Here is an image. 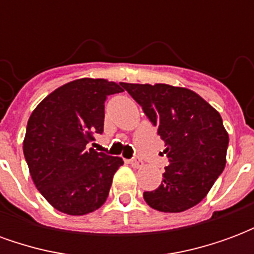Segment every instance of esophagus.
Returning <instances> with one entry per match:
<instances>
[{
    "label": "esophagus",
    "instance_id": "esophagus-1",
    "mask_svg": "<svg viewBox=\"0 0 254 254\" xmlns=\"http://www.w3.org/2000/svg\"><path fill=\"white\" fill-rule=\"evenodd\" d=\"M129 163H130V166H132L133 169H140V167L143 166V162H140V160H137V159L129 160Z\"/></svg>",
    "mask_w": 254,
    "mask_h": 254
}]
</instances>
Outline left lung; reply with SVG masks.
Returning a JSON list of instances; mask_svg holds the SVG:
<instances>
[{
  "label": "left lung",
  "mask_w": 254,
  "mask_h": 254,
  "mask_svg": "<svg viewBox=\"0 0 254 254\" xmlns=\"http://www.w3.org/2000/svg\"><path fill=\"white\" fill-rule=\"evenodd\" d=\"M165 141L169 166L158 189L144 191L149 207L182 212L207 196L226 166L229 133L222 117L191 89L169 84L122 83Z\"/></svg>",
  "instance_id": "obj_1"
}]
</instances>
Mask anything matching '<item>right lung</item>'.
<instances>
[{
	"label": "right lung",
	"instance_id": "obj_1",
	"mask_svg": "<svg viewBox=\"0 0 254 254\" xmlns=\"http://www.w3.org/2000/svg\"><path fill=\"white\" fill-rule=\"evenodd\" d=\"M122 83L78 78L47 95L32 111L23 152L32 181L57 211L73 216L105 204L124 160L87 148L103 132L105 102Z\"/></svg>",
	"mask_w": 254,
	"mask_h": 254
}]
</instances>
